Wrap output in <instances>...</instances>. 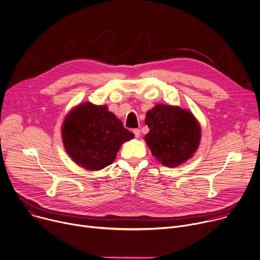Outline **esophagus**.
<instances>
[{
	"label": "esophagus",
	"instance_id": "obj_1",
	"mask_svg": "<svg viewBox=\"0 0 260 260\" xmlns=\"http://www.w3.org/2000/svg\"><path fill=\"white\" fill-rule=\"evenodd\" d=\"M133 133L135 134V137H136V138H139V137L141 136V131H140L139 128H135V129L133 131Z\"/></svg>",
	"mask_w": 260,
	"mask_h": 260
}]
</instances>
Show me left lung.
Listing matches in <instances>:
<instances>
[{
	"label": "left lung",
	"instance_id": "obj_1",
	"mask_svg": "<svg viewBox=\"0 0 260 260\" xmlns=\"http://www.w3.org/2000/svg\"><path fill=\"white\" fill-rule=\"evenodd\" d=\"M145 121L150 128L145 137L146 143L152 155L165 166L181 165L199 146L200 125L187 110L159 104L147 112Z\"/></svg>",
	"mask_w": 260,
	"mask_h": 260
}]
</instances>
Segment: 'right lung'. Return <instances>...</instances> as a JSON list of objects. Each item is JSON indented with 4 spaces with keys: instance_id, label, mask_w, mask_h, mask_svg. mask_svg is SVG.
<instances>
[{
    "instance_id": "right-lung-1",
    "label": "right lung",
    "mask_w": 260,
    "mask_h": 260,
    "mask_svg": "<svg viewBox=\"0 0 260 260\" xmlns=\"http://www.w3.org/2000/svg\"><path fill=\"white\" fill-rule=\"evenodd\" d=\"M134 138L107 106L78 105L65 118L62 139L68 155L78 165L100 170L110 164L123 142Z\"/></svg>"
}]
</instances>
